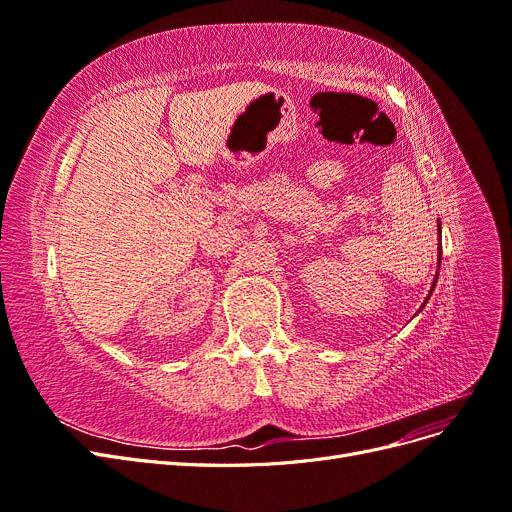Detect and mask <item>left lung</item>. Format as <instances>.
Wrapping results in <instances>:
<instances>
[{
	"label": "left lung",
	"mask_w": 512,
	"mask_h": 512,
	"mask_svg": "<svg viewBox=\"0 0 512 512\" xmlns=\"http://www.w3.org/2000/svg\"><path fill=\"white\" fill-rule=\"evenodd\" d=\"M438 235H440V247H438V269H440V262H442V224H440V220H438ZM436 282H438V271H436V277H433V284H431V290H429V294H427V299H425V303L429 301V297H431V292H433V288H436ZM425 303L421 305V309L425 307ZM421 309H418V312H421Z\"/></svg>",
	"instance_id": "1"
}]
</instances>
